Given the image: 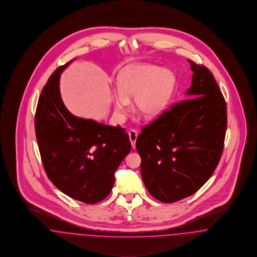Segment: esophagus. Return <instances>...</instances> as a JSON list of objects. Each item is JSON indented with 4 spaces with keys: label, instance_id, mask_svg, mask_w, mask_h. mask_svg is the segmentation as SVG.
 <instances>
[{
    "label": "esophagus",
    "instance_id": "34e87169",
    "mask_svg": "<svg viewBox=\"0 0 257 257\" xmlns=\"http://www.w3.org/2000/svg\"><path fill=\"white\" fill-rule=\"evenodd\" d=\"M137 135H138V133H137V131H135V130H131V131L128 132V136H130V140H131L132 146H133V148L134 149L135 148V141H136Z\"/></svg>",
    "mask_w": 257,
    "mask_h": 257
}]
</instances>
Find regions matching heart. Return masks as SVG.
<instances>
[{
    "instance_id": "obj_1",
    "label": "heart",
    "mask_w": 257,
    "mask_h": 257,
    "mask_svg": "<svg viewBox=\"0 0 257 257\" xmlns=\"http://www.w3.org/2000/svg\"><path fill=\"white\" fill-rule=\"evenodd\" d=\"M174 87L175 76L168 69L149 64L128 66L118 76L114 114L122 119L130 110L128 99L134 97L135 110L143 118L158 117L166 108Z\"/></svg>"
}]
</instances>
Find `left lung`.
<instances>
[{"label": "left lung", "mask_w": 257, "mask_h": 257, "mask_svg": "<svg viewBox=\"0 0 257 257\" xmlns=\"http://www.w3.org/2000/svg\"><path fill=\"white\" fill-rule=\"evenodd\" d=\"M187 99L142 127L136 139L140 170L150 194L173 203L196 192L220 160L227 125L226 103L212 72L189 61Z\"/></svg>", "instance_id": "8db88e82"}]
</instances>
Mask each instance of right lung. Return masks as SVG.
I'll return each mask as SVG.
<instances>
[{
    "instance_id": "right-lung-1",
    "label": "right lung",
    "mask_w": 257,
    "mask_h": 257,
    "mask_svg": "<svg viewBox=\"0 0 257 257\" xmlns=\"http://www.w3.org/2000/svg\"><path fill=\"white\" fill-rule=\"evenodd\" d=\"M72 61L57 68L41 91L35 117L41 161L49 180L69 197L95 204L108 196L115 171L131 152L128 135L74 116L60 94V75Z\"/></svg>"
}]
</instances>
